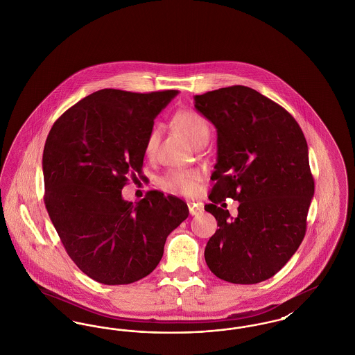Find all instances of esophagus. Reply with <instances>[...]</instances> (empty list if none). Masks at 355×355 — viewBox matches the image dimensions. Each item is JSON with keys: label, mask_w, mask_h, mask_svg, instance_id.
<instances>
[{"label": "esophagus", "mask_w": 355, "mask_h": 355, "mask_svg": "<svg viewBox=\"0 0 355 355\" xmlns=\"http://www.w3.org/2000/svg\"><path fill=\"white\" fill-rule=\"evenodd\" d=\"M187 206H189L190 216H198V214H201L203 211L202 206L198 205V203L189 202Z\"/></svg>", "instance_id": "34e87169"}]
</instances>
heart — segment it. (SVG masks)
Masks as SVG:
<instances>
[{"label": "heart", "instance_id": "1", "mask_svg": "<svg viewBox=\"0 0 355 355\" xmlns=\"http://www.w3.org/2000/svg\"><path fill=\"white\" fill-rule=\"evenodd\" d=\"M175 126L186 135V138L196 145L205 137L210 135L209 125L201 114L194 110H182L178 112L174 117ZM159 138V129L154 128L146 138L145 153L153 154ZM201 177L197 171L193 170H170L169 173L162 178V185L168 190L182 193V194H193L197 190V186Z\"/></svg>", "mask_w": 355, "mask_h": 355}]
</instances>
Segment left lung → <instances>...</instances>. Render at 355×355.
<instances>
[{
    "label": "left lung",
    "instance_id": "left-lung-1",
    "mask_svg": "<svg viewBox=\"0 0 355 355\" xmlns=\"http://www.w3.org/2000/svg\"><path fill=\"white\" fill-rule=\"evenodd\" d=\"M194 107L217 129L216 185L205 210L220 229L207 241L205 261L232 284L266 281L306 233L314 180L304 133L282 106L242 85L194 96ZM227 198L240 202L234 219L219 206Z\"/></svg>",
    "mask_w": 355,
    "mask_h": 355
}]
</instances>
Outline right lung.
<instances>
[{
	"label": "right lung",
	"mask_w": 355,
	"mask_h": 355,
	"mask_svg": "<svg viewBox=\"0 0 355 355\" xmlns=\"http://www.w3.org/2000/svg\"><path fill=\"white\" fill-rule=\"evenodd\" d=\"M177 94L102 89L68 109L46 138V210L73 262L103 285L149 275L189 216L182 200L158 190L135 203L121 193L126 175L141 173L154 119Z\"/></svg>",
	"instance_id": "add662e5"
}]
</instances>
